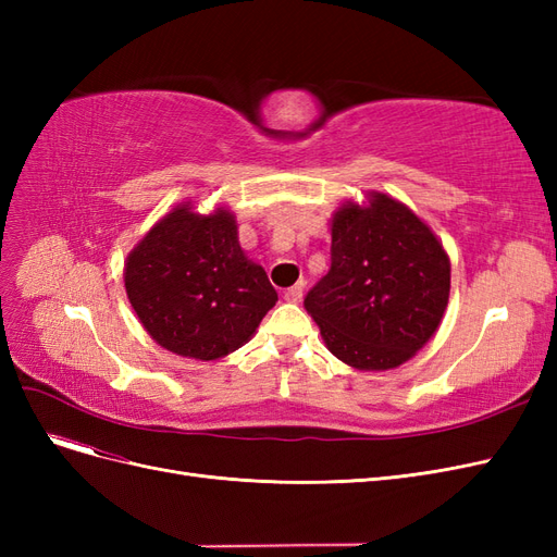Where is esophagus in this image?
<instances>
[{
    "mask_svg": "<svg viewBox=\"0 0 557 557\" xmlns=\"http://www.w3.org/2000/svg\"><path fill=\"white\" fill-rule=\"evenodd\" d=\"M301 293H305V283H295L293 288H288L283 293V299L290 301V305H297V301L301 299Z\"/></svg>",
    "mask_w": 557,
    "mask_h": 557,
    "instance_id": "obj_1",
    "label": "esophagus"
}]
</instances>
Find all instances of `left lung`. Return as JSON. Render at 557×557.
<instances>
[{
  "label": "left lung",
  "mask_w": 557,
  "mask_h": 557,
  "mask_svg": "<svg viewBox=\"0 0 557 557\" xmlns=\"http://www.w3.org/2000/svg\"><path fill=\"white\" fill-rule=\"evenodd\" d=\"M450 260L442 242L401 201L369 193L332 215V267L305 309L334 358L362 372L411 360L448 307Z\"/></svg>",
  "instance_id": "left-lung-1"
}]
</instances>
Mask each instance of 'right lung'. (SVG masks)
I'll use <instances>...</instances> for the list:
<instances>
[{
	"mask_svg": "<svg viewBox=\"0 0 557 557\" xmlns=\"http://www.w3.org/2000/svg\"><path fill=\"white\" fill-rule=\"evenodd\" d=\"M125 290L153 342L193 360L242 348L278 301L264 269L242 250L234 213L221 207L201 215L190 201L132 248Z\"/></svg>",
	"mask_w": 557,
	"mask_h": 557,
	"instance_id": "add662e5",
	"label": "right lung"
}]
</instances>
